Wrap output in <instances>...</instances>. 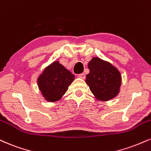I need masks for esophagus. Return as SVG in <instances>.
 Listing matches in <instances>:
<instances>
[{
	"label": "esophagus",
	"mask_w": 151,
	"mask_h": 151,
	"mask_svg": "<svg viewBox=\"0 0 151 151\" xmlns=\"http://www.w3.org/2000/svg\"><path fill=\"white\" fill-rule=\"evenodd\" d=\"M78 77H79V78H81V79H84L85 78H86V75H85L84 73H81V74H79V75H78Z\"/></svg>",
	"instance_id": "1"
}]
</instances>
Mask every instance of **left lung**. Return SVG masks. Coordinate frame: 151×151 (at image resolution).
<instances>
[{
	"mask_svg": "<svg viewBox=\"0 0 151 151\" xmlns=\"http://www.w3.org/2000/svg\"><path fill=\"white\" fill-rule=\"evenodd\" d=\"M88 68L90 72L86 82L97 99L108 101L115 98L121 85V75L117 69L99 58H92Z\"/></svg>",
	"mask_w": 151,
	"mask_h": 151,
	"instance_id": "8db88e82",
	"label": "left lung"
}]
</instances>
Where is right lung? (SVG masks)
<instances>
[{
    "instance_id": "add662e5",
    "label": "right lung",
    "mask_w": 151,
    "mask_h": 151,
    "mask_svg": "<svg viewBox=\"0 0 151 151\" xmlns=\"http://www.w3.org/2000/svg\"><path fill=\"white\" fill-rule=\"evenodd\" d=\"M74 75L58 62H54L45 69L38 79L39 89L49 102L57 101L64 95Z\"/></svg>"
}]
</instances>
